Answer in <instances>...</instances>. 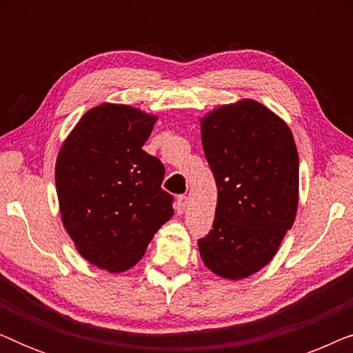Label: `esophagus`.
Masks as SVG:
<instances>
[{"mask_svg":"<svg viewBox=\"0 0 353 353\" xmlns=\"http://www.w3.org/2000/svg\"><path fill=\"white\" fill-rule=\"evenodd\" d=\"M186 204H188V197L185 194L178 196L176 197V202H175V209H176V214L181 215L183 212L186 209Z\"/></svg>","mask_w":353,"mask_h":353,"instance_id":"esophagus-1","label":"esophagus"}]
</instances>
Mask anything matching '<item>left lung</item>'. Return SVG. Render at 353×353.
Returning a JSON list of instances; mask_svg holds the SVG:
<instances>
[{"label":"left lung","mask_w":353,"mask_h":353,"mask_svg":"<svg viewBox=\"0 0 353 353\" xmlns=\"http://www.w3.org/2000/svg\"><path fill=\"white\" fill-rule=\"evenodd\" d=\"M201 138L219 190L214 225L199 239L202 262L221 278H248L274 257L296 220L291 128L263 104L243 99L201 119Z\"/></svg>","instance_id":"1"}]
</instances>
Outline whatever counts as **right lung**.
I'll use <instances>...</instances> for the list:
<instances>
[{"mask_svg": "<svg viewBox=\"0 0 353 353\" xmlns=\"http://www.w3.org/2000/svg\"><path fill=\"white\" fill-rule=\"evenodd\" d=\"M156 120L130 105H96L57 154L64 228L81 257L110 273L132 268L173 215L165 168L143 149Z\"/></svg>", "mask_w": 353, "mask_h": 353, "instance_id": "add662e5", "label": "right lung"}]
</instances>
